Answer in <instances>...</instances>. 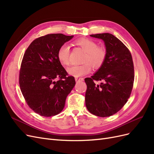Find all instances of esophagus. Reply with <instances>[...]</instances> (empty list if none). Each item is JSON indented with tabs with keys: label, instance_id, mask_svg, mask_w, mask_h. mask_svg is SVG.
<instances>
[{
	"label": "esophagus",
	"instance_id": "1",
	"mask_svg": "<svg viewBox=\"0 0 154 154\" xmlns=\"http://www.w3.org/2000/svg\"><path fill=\"white\" fill-rule=\"evenodd\" d=\"M75 79V81H76V82H80V81H82L83 80H84V79H83V78H78V77H76Z\"/></svg>",
	"mask_w": 154,
	"mask_h": 154
}]
</instances>
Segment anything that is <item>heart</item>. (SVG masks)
Returning <instances> with one entry per match:
<instances>
[{"label": "heart", "instance_id": "obj_1", "mask_svg": "<svg viewBox=\"0 0 154 154\" xmlns=\"http://www.w3.org/2000/svg\"><path fill=\"white\" fill-rule=\"evenodd\" d=\"M76 45L84 50L86 54L82 59V64L75 65L68 69L69 74L79 77L89 73L94 69H99L104 64L107 57V51L103 46H99L97 43L88 38H78L74 42ZM70 50L66 45L60 46L57 53L59 62L64 66L69 64Z\"/></svg>", "mask_w": 154, "mask_h": 154}]
</instances>
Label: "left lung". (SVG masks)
Masks as SVG:
<instances>
[{"label":"left lung","instance_id":"left-lung-1","mask_svg":"<svg viewBox=\"0 0 154 154\" xmlns=\"http://www.w3.org/2000/svg\"><path fill=\"white\" fill-rule=\"evenodd\" d=\"M91 37L104 41L107 57L93 76L86 78V108L94 115L105 117L118 112L128 101L134 82V66L131 53L112 34L99 33ZM101 80L99 85L95 81Z\"/></svg>","mask_w":154,"mask_h":154}]
</instances>
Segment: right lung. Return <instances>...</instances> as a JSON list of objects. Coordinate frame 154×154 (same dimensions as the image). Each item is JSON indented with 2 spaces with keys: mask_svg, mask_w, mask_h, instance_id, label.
<instances>
[{
  "mask_svg": "<svg viewBox=\"0 0 154 154\" xmlns=\"http://www.w3.org/2000/svg\"><path fill=\"white\" fill-rule=\"evenodd\" d=\"M62 33L37 38L26 49L19 71V86L28 106L38 115L51 117L63 110L75 85L59 61L60 46L73 38Z\"/></svg>",
  "mask_w": 154,
  "mask_h": 154,
  "instance_id": "right-lung-1",
  "label": "right lung"
}]
</instances>
